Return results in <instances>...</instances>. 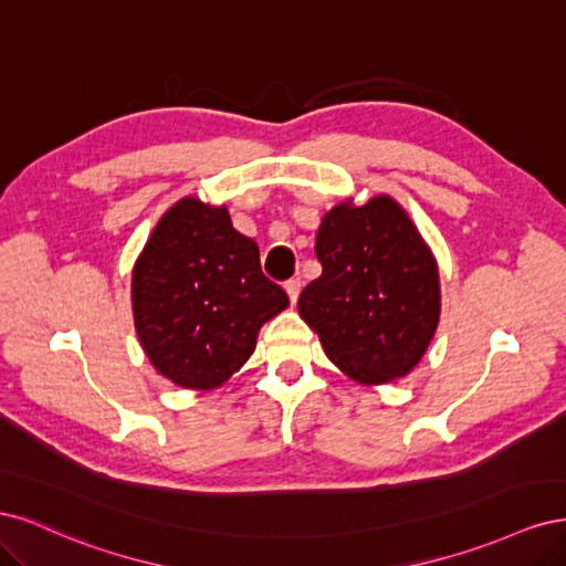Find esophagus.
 I'll return each instance as SVG.
<instances>
[{"instance_id":"34e87169","label":"esophagus","mask_w":566,"mask_h":566,"mask_svg":"<svg viewBox=\"0 0 566 566\" xmlns=\"http://www.w3.org/2000/svg\"><path fill=\"white\" fill-rule=\"evenodd\" d=\"M300 287H302V283H300V279H290V281H285V293H287V297H290V302H297V297H300Z\"/></svg>"}]
</instances>
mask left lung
<instances>
[{
  "label": "left lung",
  "mask_w": 566,
  "mask_h": 566,
  "mask_svg": "<svg viewBox=\"0 0 566 566\" xmlns=\"http://www.w3.org/2000/svg\"><path fill=\"white\" fill-rule=\"evenodd\" d=\"M323 273L302 290L300 316L331 361L361 385L413 370L437 333L439 269L413 221L389 196L339 202L316 233Z\"/></svg>",
  "instance_id": "8db88e82"
}]
</instances>
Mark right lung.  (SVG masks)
<instances>
[{"mask_svg":"<svg viewBox=\"0 0 566 566\" xmlns=\"http://www.w3.org/2000/svg\"><path fill=\"white\" fill-rule=\"evenodd\" d=\"M287 304L229 210L198 198L165 212L132 273L142 347L160 375L186 389L224 385L252 356L262 325Z\"/></svg>","mask_w":566,"mask_h":566,"instance_id":"add662e5","label":"right lung"}]
</instances>
